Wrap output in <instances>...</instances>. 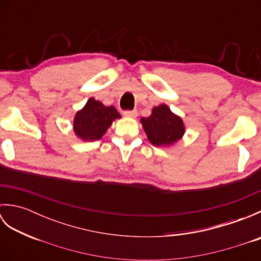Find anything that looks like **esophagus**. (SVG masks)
Segmentation results:
<instances>
[{
  "mask_svg": "<svg viewBox=\"0 0 261 261\" xmlns=\"http://www.w3.org/2000/svg\"><path fill=\"white\" fill-rule=\"evenodd\" d=\"M123 115H124V116H126V118H136V116L138 115V112H137V110L124 111V112H123Z\"/></svg>",
  "mask_w": 261,
  "mask_h": 261,
  "instance_id": "esophagus-1",
  "label": "esophagus"
}]
</instances>
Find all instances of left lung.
<instances>
[{"label": "left lung", "mask_w": 261, "mask_h": 261, "mask_svg": "<svg viewBox=\"0 0 261 261\" xmlns=\"http://www.w3.org/2000/svg\"><path fill=\"white\" fill-rule=\"evenodd\" d=\"M148 140L154 147H169L179 141L185 134L181 118L170 111L168 105L154 107L148 118L140 120Z\"/></svg>", "instance_id": "8db88e82"}]
</instances>
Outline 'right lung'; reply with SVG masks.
<instances>
[{"mask_svg": "<svg viewBox=\"0 0 261 261\" xmlns=\"http://www.w3.org/2000/svg\"><path fill=\"white\" fill-rule=\"evenodd\" d=\"M121 115L116 109L105 105L91 97L85 107L77 111L74 118V132L83 141L99 140L111 124Z\"/></svg>", "mask_w": 261, "mask_h": 261, "instance_id": "add662e5", "label": "right lung"}]
</instances>
